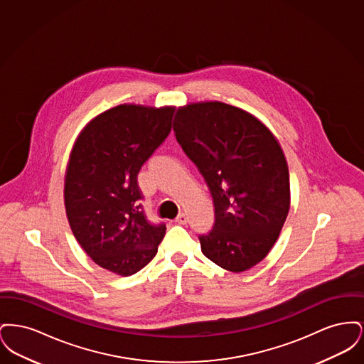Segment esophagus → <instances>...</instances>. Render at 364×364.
I'll return each mask as SVG.
<instances>
[{"label": "esophagus", "instance_id": "1", "mask_svg": "<svg viewBox=\"0 0 364 364\" xmlns=\"http://www.w3.org/2000/svg\"><path fill=\"white\" fill-rule=\"evenodd\" d=\"M187 221H188V217H187V214H184V213L178 214L177 218L174 220V223H177V224H180V225H186Z\"/></svg>", "mask_w": 364, "mask_h": 364}]
</instances>
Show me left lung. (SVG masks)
<instances>
[{"label": "left lung", "instance_id": "obj_1", "mask_svg": "<svg viewBox=\"0 0 364 364\" xmlns=\"http://www.w3.org/2000/svg\"><path fill=\"white\" fill-rule=\"evenodd\" d=\"M173 131L214 202L215 223L199 236L202 252L232 273L254 267L277 242L291 206L277 139L251 113L218 101L178 107Z\"/></svg>", "mask_w": 364, "mask_h": 364}]
</instances>
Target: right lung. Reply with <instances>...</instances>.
<instances>
[{
  "label": "right lung",
  "instance_id": "1",
  "mask_svg": "<svg viewBox=\"0 0 364 364\" xmlns=\"http://www.w3.org/2000/svg\"><path fill=\"white\" fill-rule=\"evenodd\" d=\"M174 107L114 106L76 139L65 172L70 229L87 255L119 276H132L156 257L165 224L149 223L138 173L172 129Z\"/></svg>",
  "mask_w": 364,
  "mask_h": 364
}]
</instances>
